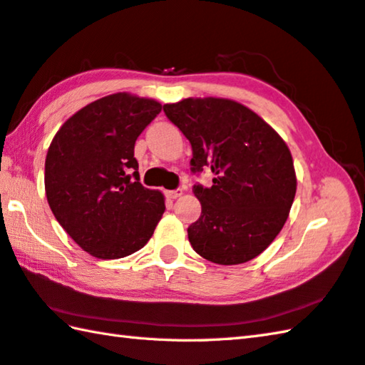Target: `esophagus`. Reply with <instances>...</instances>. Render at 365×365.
Here are the masks:
<instances>
[{
  "label": "esophagus",
  "mask_w": 365,
  "mask_h": 365,
  "mask_svg": "<svg viewBox=\"0 0 365 365\" xmlns=\"http://www.w3.org/2000/svg\"><path fill=\"white\" fill-rule=\"evenodd\" d=\"M183 195V191L178 188V190H173V191H168L166 192V196L169 197V199H177V197H180Z\"/></svg>",
  "instance_id": "obj_1"
}]
</instances>
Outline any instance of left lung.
<instances>
[{
	"label": "left lung",
	"instance_id": "left-lung-1",
	"mask_svg": "<svg viewBox=\"0 0 365 365\" xmlns=\"http://www.w3.org/2000/svg\"><path fill=\"white\" fill-rule=\"evenodd\" d=\"M192 148L191 170L213 173L210 188L195 185L201 217L188 227L204 259L234 266L256 258L282 231L297 178L280 134L247 106L226 98H187L163 106Z\"/></svg>",
	"mask_w": 365,
	"mask_h": 365
}]
</instances>
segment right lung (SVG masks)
Here are the masks:
<instances>
[{
  "instance_id": "add662e5",
  "label": "right lung",
  "mask_w": 365,
  "mask_h": 365,
  "mask_svg": "<svg viewBox=\"0 0 365 365\" xmlns=\"http://www.w3.org/2000/svg\"><path fill=\"white\" fill-rule=\"evenodd\" d=\"M161 112L155 99L113 93L69 117L46 156V196L56 221L83 252L118 259L144 247L166 205L139 182L134 144Z\"/></svg>"
}]
</instances>
